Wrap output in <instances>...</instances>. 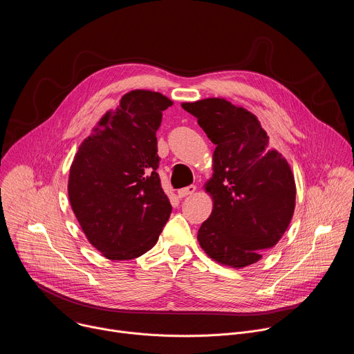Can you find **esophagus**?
Returning a JSON list of instances; mask_svg holds the SVG:
<instances>
[{"instance_id":"1","label":"esophagus","mask_w":354,"mask_h":354,"mask_svg":"<svg viewBox=\"0 0 354 354\" xmlns=\"http://www.w3.org/2000/svg\"><path fill=\"white\" fill-rule=\"evenodd\" d=\"M196 192V186L194 185H189L186 187H182L178 190V196L182 198V197H186L189 194H193Z\"/></svg>"}]
</instances>
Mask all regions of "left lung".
Masks as SVG:
<instances>
[{
    "instance_id": "8db88e82",
    "label": "left lung",
    "mask_w": 354,
    "mask_h": 354,
    "mask_svg": "<svg viewBox=\"0 0 354 354\" xmlns=\"http://www.w3.org/2000/svg\"><path fill=\"white\" fill-rule=\"evenodd\" d=\"M182 108L216 144L210 217L197 232L214 261L245 268L258 262L286 232L295 206V183L287 161L269 149V137L255 115L220 97Z\"/></svg>"
}]
</instances>
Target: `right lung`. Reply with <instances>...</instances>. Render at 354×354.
Listing matches in <instances>:
<instances>
[{"mask_svg": "<svg viewBox=\"0 0 354 354\" xmlns=\"http://www.w3.org/2000/svg\"><path fill=\"white\" fill-rule=\"evenodd\" d=\"M171 105L160 92L126 93L74 157L70 203L88 241L108 259L145 254L172 213L157 172V130Z\"/></svg>", "mask_w": 354, "mask_h": 354, "instance_id": "add662e5", "label": "right lung"}]
</instances>
